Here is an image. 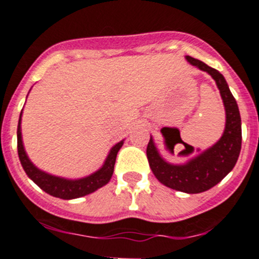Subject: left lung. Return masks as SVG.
Segmentation results:
<instances>
[{
	"label": "left lung",
	"instance_id": "left-lung-1",
	"mask_svg": "<svg viewBox=\"0 0 259 259\" xmlns=\"http://www.w3.org/2000/svg\"><path fill=\"white\" fill-rule=\"evenodd\" d=\"M187 60L203 71L208 72L219 87L226 111L224 135L213 147L189 159L185 165H170L166 162L158 154L151 138L147 146V158L159 183L179 192L195 194L213 188L234 168L241 149V118L238 103L221 72L190 56H187ZM184 146L183 152L192 153L193 149H189L187 144Z\"/></svg>",
	"mask_w": 259,
	"mask_h": 259
}]
</instances>
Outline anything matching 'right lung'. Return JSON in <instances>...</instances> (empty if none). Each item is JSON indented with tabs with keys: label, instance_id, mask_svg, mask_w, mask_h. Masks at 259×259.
I'll use <instances>...</instances> for the list:
<instances>
[{
	"label": "right lung",
	"instance_id": "add662e5",
	"mask_svg": "<svg viewBox=\"0 0 259 259\" xmlns=\"http://www.w3.org/2000/svg\"><path fill=\"white\" fill-rule=\"evenodd\" d=\"M122 144H124V142L121 141L120 143H117L116 146L112 147L107 159H106L105 165H103L100 170L97 171V172L92 174L91 176H87V178L79 179V180H66V179L57 178V176H52L50 175V174L43 172V171L38 170V168L30 162V159L28 158L25 151H24L23 141H21L20 120H19L18 153L24 171H25L26 175H28L31 180L34 181L40 189L45 190L48 194L53 195V197L61 198V199H74V198L84 197V195L91 194V193L96 192L97 189H100L103 185L107 184L113 174V167H115L117 152L120 151Z\"/></svg>",
	"mask_w": 259,
	"mask_h": 259
}]
</instances>
